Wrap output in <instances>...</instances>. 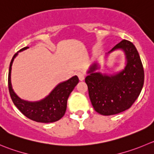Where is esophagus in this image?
<instances>
[{
  "instance_id": "1",
  "label": "esophagus",
  "mask_w": 154,
  "mask_h": 154,
  "mask_svg": "<svg viewBox=\"0 0 154 154\" xmlns=\"http://www.w3.org/2000/svg\"><path fill=\"white\" fill-rule=\"evenodd\" d=\"M76 75H78V77H79V79L80 81H83V80L85 79V73L82 71L78 72L76 73Z\"/></svg>"
}]
</instances>
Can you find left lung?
Listing matches in <instances>:
<instances>
[{
	"label": "left lung",
	"instance_id": "8db88e82",
	"mask_svg": "<svg viewBox=\"0 0 154 154\" xmlns=\"http://www.w3.org/2000/svg\"><path fill=\"white\" fill-rule=\"evenodd\" d=\"M119 49L125 52L126 58L123 70L108 75L96 72L99 67L94 63L85 78L92 106L103 116L115 115L131 107L144 85V68L135 46L129 41L122 40L108 53Z\"/></svg>",
	"mask_w": 154,
	"mask_h": 154
}]
</instances>
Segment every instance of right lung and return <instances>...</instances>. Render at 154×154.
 Instances as JSON below:
<instances>
[{
    "label": "right lung",
    "mask_w": 154,
    "mask_h": 154,
    "mask_svg": "<svg viewBox=\"0 0 154 154\" xmlns=\"http://www.w3.org/2000/svg\"><path fill=\"white\" fill-rule=\"evenodd\" d=\"M27 48H29V47L23 48L20 51H24ZM17 55V53L13 57L10 64L8 74L9 91L14 105L23 115L35 122L49 123L60 119L66 110L69 96L76 85L79 83L78 76L75 75L67 81L60 83L43 100L35 102H29L22 100L13 90L10 80L12 64Z\"/></svg>",
    "instance_id": "obj_1"
}]
</instances>
